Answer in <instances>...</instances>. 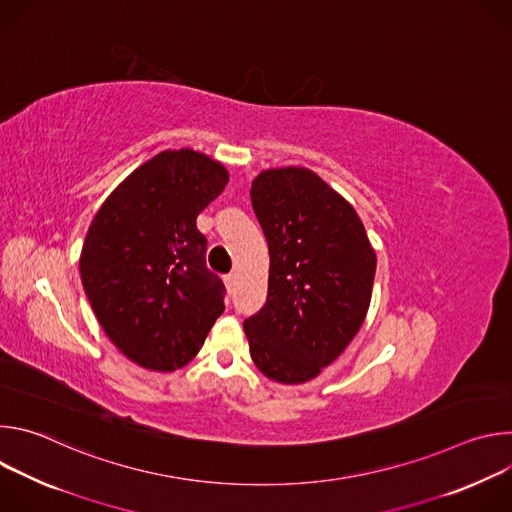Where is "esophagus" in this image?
<instances>
[{
  "instance_id": "1",
  "label": "esophagus",
  "mask_w": 512,
  "mask_h": 512,
  "mask_svg": "<svg viewBox=\"0 0 512 512\" xmlns=\"http://www.w3.org/2000/svg\"><path fill=\"white\" fill-rule=\"evenodd\" d=\"M225 285H227V291H229V294H233V291H235V285H237V275H235V273L225 275Z\"/></svg>"
}]
</instances>
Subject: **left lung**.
<instances>
[{
    "label": "left lung",
    "mask_w": 512,
    "mask_h": 512,
    "mask_svg": "<svg viewBox=\"0 0 512 512\" xmlns=\"http://www.w3.org/2000/svg\"><path fill=\"white\" fill-rule=\"evenodd\" d=\"M251 202L269 245L265 306L243 324L257 369L314 379L360 330L377 257L356 210L306 168L261 172Z\"/></svg>",
    "instance_id": "left-lung-1"
}]
</instances>
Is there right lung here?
Here are the masks:
<instances>
[{"instance_id": "obj_1", "label": "right lung", "mask_w": 512, "mask_h": 512, "mask_svg": "<svg viewBox=\"0 0 512 512\" xmlns=\"http://www.w3.org/2000/svg\"><path fill=\"white\" fill-rule=\"evenodd\" d=\"M229 182L192 150L162 152L103 202L81 253V279L111 342L139 367L176 371L225 312V283L206 267L196 216Z\"/></svg>"}]
</instances>
